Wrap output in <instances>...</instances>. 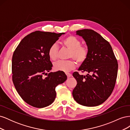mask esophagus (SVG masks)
Wrapping results in <instances>:
<instances>
[{
  "mask_svg": "<svg viewBox=\"0 0 130 130\" xmlns=\"http://www.w3.org/2000/svg\"><path fill=\"white\" fill-rule=\"evenodd\" d=\"M66 74L67 75V76L68 78L70 77V76H72V75H71V74H70V73H66Z\"/></svg>",
  "mask_w": 130,
  "mask_h": 130,
  "instance_id": "obj_1",
  "label": "esophagus"
}]
</instances>
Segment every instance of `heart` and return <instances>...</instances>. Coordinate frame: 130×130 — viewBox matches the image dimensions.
I'll list each match as a JSON object with an SVG mask.
<instances>
[{
    "instance_id": "obj_1",
    "label": "heart",
    "mask_w": 130,
    "mask_h": 130,
    "mask_svg": "<svg viewBox=\"0 0 130 130\" xmlns=\"http://www.w3.org/2000/svg\"><path fill=\"white\" fill-rule=\"evenodd\" d=\"M62 43L67 49L69 50L68 58H73L78 64L84 63L87 60L88 50L86 46L81 45V41L78 38L73 36H69L63 40ZM58 49L57 45L54 44L51 45L48 50V56L50 60L56 61L58 58ZM73 60L57 61L54 64V68L57 71L68 72L75 68L76 62Z\"/></svg>"
}]
</instances>
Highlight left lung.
Listing matches in <instances>:
<instances>
[{"instance_id": "left-lung-1", "label": "left lung", "mask_w": 130, "mask_h": 130, "mask_svg": "<svg viewBox=\"0 0 130 130\" xmlns=\"http://www.w3.org/2000/svg\"><path fill=\"white\" fill-rule=\"evenodd\" d=\"M76 35L86 43L88 56L78 68L86 75L74 72L77 81L73 90L74 100L81 105L92 107L100 105L111 95L115 88L118 64L111 45L93 30H77Z\"/></svg>"}]
</instances>
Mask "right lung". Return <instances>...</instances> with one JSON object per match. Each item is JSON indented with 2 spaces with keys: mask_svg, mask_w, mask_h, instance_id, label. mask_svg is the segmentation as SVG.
Wrapping results in <instances>:
<instances>
[{
  "mask_svg": "<svg viewBox=\"0 0 130 130\" xmlns=\"http://www.w3.org/2000/svg\"><path fill=\"white\" fill-rule=\"evenodd\" d=\"M63 34L36 31L23 38L13 53L14 86L22 99L33 107L43 108L52 104L56 98V87L67 78L63 72L47 73L53 67L48 50Z\"/></svg>",
  "mask_w": 130,
  "mask_h": 130,
  "instance_id": "add662e5",
  "label": "right lung"
}]
</instances>
